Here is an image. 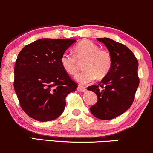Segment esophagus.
Segmentation results:
<instances>
[{
  "instance_id": "obj_1",
  "label": "esophagus",
  "mask_w": 153,
  "mask_h": 153,
  "mask_svg": "<svg viewBox=\"0 0 153 153\" xmlns=\"http://www.w3.org/2000/svg\"><path fill=\"white\" fill-rule=\"evenodd\" d=\"M87 90V89L85 88V87H82V86H78V87H77V91H78V92H85V91Z\"/></svg>"
}]
</instances>
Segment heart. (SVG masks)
Returning a JSON list of instances; mask_svg holds the SVG:
<instances>
[{"label": "heart", "instance_id": "heart-1", "mask_svg": "<svg viewBox=\"0 0 153 153\" xmlns=\"http://www.w3.org/2000/svg\"><path fill=\"white\" fill-rule=\"evenodd\" d=\"M74 53L65 52L61 55L60 62L63 69L70 75H74L78 70V61L85 60L84 71L75 76V80L81 85H87L95 79H102L111 71L112 56L108 51L100 49L95 42L84 39L74 48Z\"/></svg>", "mask_w": 153, "mask_h": 153}]
</instances>
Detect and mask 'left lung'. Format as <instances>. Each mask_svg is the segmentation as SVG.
Returning <instances> with one entry per match:
<instances>
[{"mask_svg": "<svg viewBox=\"0 0 153 153\" xmlns=\"http://www.w3.org/2000/svg\"><path fill=\"white\" fill-rule=\"evenodd\" d=\"M97 39L107 47L113 64L98 85L87 87L97 96V102L90 111L99 119L110 120L123 114L133 103L140 84L139 64L131 50L124 45L107 37Z\"/></svg>", "mask_w": 153, "mask_h": 153, "instance_id": "left-lung-1", "label": "left lung"}]
</instances>
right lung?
<instances>
[{
	"label": "right lung",
	"instance_id": "right-lung-1",
	"mask_svg": "<svg viewBox=\"0 0 153 153\" xmlns=\"http://www.w3.org/2000/svg\"><path fill=\"white\" fill-rule=\"evenodd\" d=\"M76 41L39 39L27 45L19 53L13 87L20 106L30 117L48 121L63 113L66 96L78 85L63 69L60 59Z\"/></svg>",
	"mask_w": 153,
	"mask_h": 153
}]
</instances>
